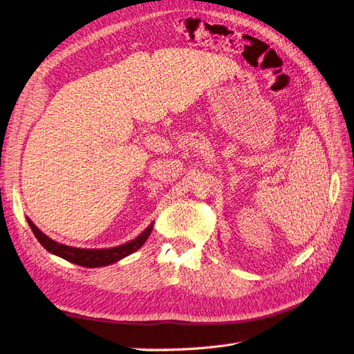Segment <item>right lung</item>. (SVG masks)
Here are the masks:
<instances>
[{"instance_id":"right-lung-1","label":"right lung","mask_w":354,"mask_h":354,"mask_svg":"<svg viewBox=\"0 0 354 354\" xmlns=\"http://www.w3.org/2000/svg\"><path fill=\"white\" fill-rule=\"evenodd\" d=\"M26 220H28L29 227L32 229V232H34L35 238L38 239V242L42 246H44V248L48 252L60 257V259H65L69 263L78 264V266H82V267H90V269H94V267H103V266L113 264L116 261L122 260L124 257L136 252L138 248H142L143 243L146 242V239L149 238V234L152 233V229H153V223H152L151 226L145 229V232H142L133 241L122 243V245L113 246V248L85 250V248H75V246H68L65 243H59L56 241H53L51 238L47 236L46 233H42L28 217H26Z\"/></svg>"}]
</instances>
